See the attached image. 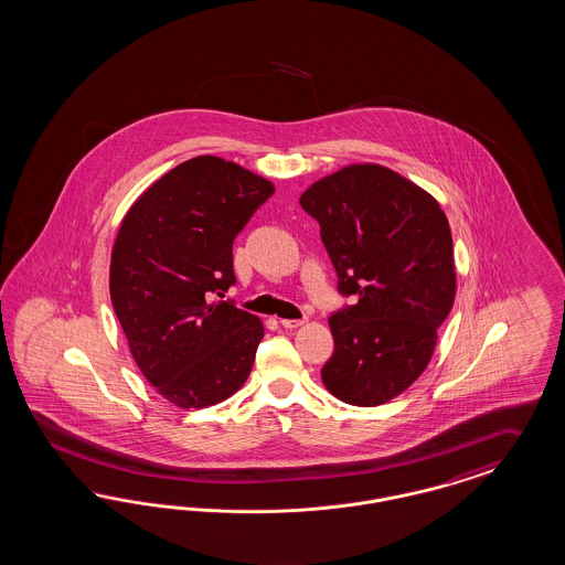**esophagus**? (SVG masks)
<instances>
[{
  "label": "esophagus",
  "mask_w": 565,
  "mask_h": 565,
  "mask_svg": "<svg viewBox=\"0 0 565 565\" xmlns=\"http://www.w3.org/2000/svg\"><path fill=\"white\" fill-rule=\"evenodd\" d=\"M305 321H307V319H281L279 323H281L286 330H296V328H300Z\"/></svg>",
  "instance_id": "1"
}]
</instances>
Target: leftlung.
<instances>
[{
  "instance_id": "1",
  "label": "left lung",
  "mask_w": 565,
  "mask_h": 565,
  "mask_svg": "<svg viewBox=\"0 0 565 565\" xmlns=\"http://www.w3.org/2000/svg\"><path fill=\"white\" fill-rule=\"evenodd\" d=\"M319 223L352 296L330 315L333 354L326 388L354 407L388 403L428 367L436 333L455 300L452 235L440 204L380 164H351L300 195Z\"/></svg>"
}]
</instances>
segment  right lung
I'll return each instance as SVG.
<instances>
[{"mask_svg": "<svg viewBox=\"0 0 565 565\" xmlns=\"http://www.w3.org/2000/svg\"><path fill=\"white\" fill-rule=\"evenodd\" d=\"M271 181L195 156L160 177L125 214L110 263V298L137 367L183 409L242 388L265 330L223 298L235 284L234 239Z\"/></svg>", "mask_w": 565, "mask_h": 565, "instance_id": "1", "label": "right lung"}]
</instances>
